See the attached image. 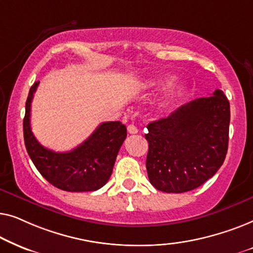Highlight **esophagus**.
<instances>
[{
	"label": "esophagus",
	"mask_w": 253,
	"mask_h": 253,
	"mask_svg": "<svg viewBox=\"0 0 253 253\" xmlns=\"http://www.w3.org/2000/svg\"><path fill=\"white\" fill-rule=\"evenodd\" d=\"M127 132L131 133V134H134L138 132V127L134 126V124H130L129 126H127Z\"/></svg>",
	"instance_id": "esophagus-1"
}]
</instances>
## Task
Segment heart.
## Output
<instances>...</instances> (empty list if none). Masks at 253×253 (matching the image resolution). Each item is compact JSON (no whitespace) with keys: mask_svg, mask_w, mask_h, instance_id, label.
Returning a JSON list of instances; mask_svg holds the SVG:
<instances>
[{"mask_svg":"<svg viewBox=\"0 0 253 253\" xmlns=\"http://www.w3.org/2000/svg\"><path fill=\"white\" fill-rule=\"evenodd\" d=\"M169 82H170V79H169V78H157V79H152V81L147 82L146 84H145V87H146V88L161 87V86L167 85ZM181 91H182L181 87H172L171 89H169V92L167 93V95H166L164 102L170 101L171 99H174L175 96H177V95L179 94V93H181Z\"/></svg>","mask_w":253,"mask_h":253,"instance_id":"obj_1","label":"heart"}]
</instances>
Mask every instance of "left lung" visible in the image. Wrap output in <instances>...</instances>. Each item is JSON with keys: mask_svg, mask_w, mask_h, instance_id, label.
<instances>
[{"mask_svg": "<svg viewBox=\"0 0 253 253\" xmlns=\"http://www.w3.org/2000/svg\"><path fill=\"white\" fill-rule=\"evenodd\" d=\"M230 106L221 89L192 100L147 126V175L155 189L191 191L212 177L226 159Z\"/></svg>", "mask_w": 253, "mask_h": 253, "instance_id": "left-lung-1", "label": "left lung"}]
</instances>
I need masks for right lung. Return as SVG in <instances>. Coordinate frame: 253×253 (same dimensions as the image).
Returning a JSON list of instances; mask_svg holds the SVG:
<instances>
[{
  "mask_svg": "<svg viewBox=\"0 0 253 253\" xmlns=\"http://www.w3.org/2000/svg\"><path fill=\"white\" fill-rule=\"evenodd\" d=\"M39 82L30 88L24 117V141L31 160L50 184L69 192L95 191L108 182L117 153L126 138L120 121L105 122L70 152L58 153L43 147L31 130V103Z\"/></svg>",
  "mask_w": 253,
  "mask_h": 253,
  "instance_id": "obj_1",
  "label": "right lung"
}]
</instances>
